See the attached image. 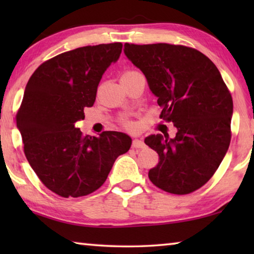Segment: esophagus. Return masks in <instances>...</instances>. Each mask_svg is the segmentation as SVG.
I'll return each mask as SVG.
<instances>
[{
  "instance_id": "obj_1",
  "label": "esophagus",
  "mask_w": 254,
  "mask_h": 254,
  "mask_svg": "<svg viewBox=\"0 0 254 254\" xmlns=\"http://www.w3.org/2000/svg\"><path fill=\"white\" fill-rule=\"evenodd\" d=\"M144 147H145V144H144L143 141H141L139 139H134V140L132 141V148H134V149H142Z\"/></svg>"
}]
</instances>
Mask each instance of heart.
I'll list each match as a JSON object with an SVG mask.
<instances>
[{"label": "heart", "mask_w": 254, "mask_h": 254, "mask_svg": "<svg viewBox=\"0 0 254 254\" xmlns=\"http://www.w3.org/2000/svg\"><path fill=\"white\" fill-rule=\"evenodd\" d=\"M136 74H140V72L137 71V70H135V69H127V70H126L122 74V79L128 78V77H132V76H134ZM122 124H123L124 127H130L132 126V123L128 121L127 119H122Z\"/></svg>", "instance_id": "1"}]
</instances>
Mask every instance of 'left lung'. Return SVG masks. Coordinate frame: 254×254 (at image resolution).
Returning a JSON list of instances; mask_svg holds the SVG:
<instances>
[{
  "mask_svg": "<svg viewBox=\"0 0 254 254\" xmlns=\"http://www.w3.org/2000/svg\"><path fill=\"white\" fill-rule=\"evenodd\" d=\"M124 54L147 77L160 119L177 128L174 139L145 137L159 162L149 179L170 194L186 195L213 177L231 142L233 100L217 67L190 47L124 45Z\"/></svg>",
  "mask_w": 254,
  "mask_h": 254,
  "instance_id": "left-lung-1",
  "label": "left lung"
}]
</instances>
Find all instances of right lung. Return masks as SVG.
<instances>
[{
  "instance_id": "add662e5",
  "label": "right lung",
  "mask_w": 254,
  "mask_h": 254,
  "mask_svg": "<svg viewBox=\"0 0 254 254\" xmlns=\"http://www.w3.org/2000/svg\"><path fill=\"white\" fill-rule=\"evenodd\" d=\"M121 42L80 47L55 56L34 70L16 113L23 150L38 178L58 196L97 190L114 161L130 149L131 137L104 131L84 135L75 123L93 106L97 86L122 51Z\"/></svg>"
}]
</instances>
